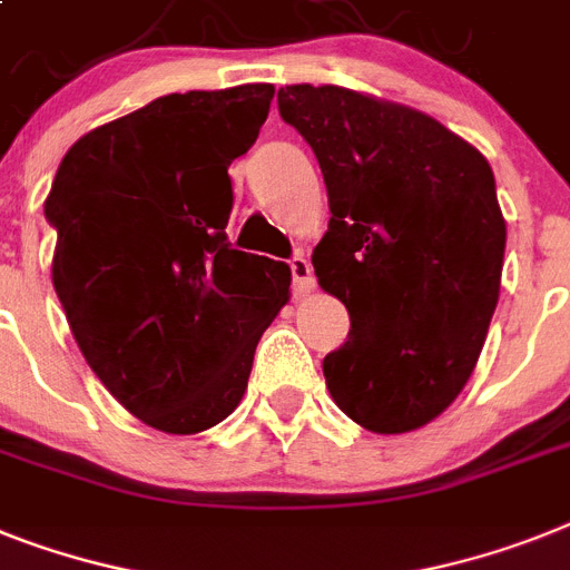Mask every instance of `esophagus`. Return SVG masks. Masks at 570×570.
Here are the masks:
<instances>
[{"mask_svg":"<svg viewBox=\"0 0 570 570\" xmlns=\"http://www.w3.org/2000/svg\"><path fill=\"white\" fill-rule=\"evenodd\" d=\"M288 267H291V276H294V294L296 296L312 294L314 276H312V265H308V258H305L303 253H296V256L288 262Z\"/></svg>","mask_w":570,"mask_h":570,"instance_id":"obj_1","label":"esophagus"}]
</instances>
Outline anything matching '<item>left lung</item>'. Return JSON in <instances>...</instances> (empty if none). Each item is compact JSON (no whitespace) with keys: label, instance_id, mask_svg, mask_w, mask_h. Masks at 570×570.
Masks as SVG:
<instances>
[{"label":"left lung","instance_id":"8db88e82","mask_svg":"<svg viewBox=\"0 0 570 570\" xmlns=\"http://www.w3.org/2000/svg\"><path fill=\"white\" fill-rule=\"evenodd\" d=\"M328 191L312 265L352 328L323 358L350 420L404 434L460 396L487 341L507 224L481 150L425 112L346 87H282Z\"/></svg>","mask_w":570,"mask_h":570}]
</instances>
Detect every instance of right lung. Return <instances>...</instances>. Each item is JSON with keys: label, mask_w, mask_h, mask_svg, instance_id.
<instances>
[{"label": "right lung", "mask_w": 570, "mask_h": 570, "mask_svg": "<svg viewBox=\"0 0 570 570\" xmlns=\"http://www.w3.org/2000/svg\"><path fill=\"white\" fill-rule=\"evenodd\" d=\"M274 83L171 92L66 150L46 220L51 282L92 373L145 425L197 434L238 407L288 303V265L233 250L229 163Z\"/></svg>", "instance_id": "1"}]
</instances>
